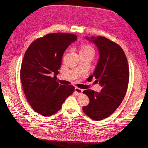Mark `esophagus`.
Here are the masks:
<instances>
[{"label": "esophagus", "mask_w": 148, "mask_h": 148, "mask_svg": "<svg viewBox=\"0 0 148 148\" xmlns=\"http://www.w3.org/2000/svg\"><path fill=\"white\" fill-rule=\"evenodd\" d=\"M74 92L76 93V94H77L78 95H80L82 94L83 92V90L79 88H75L74 89Z\"/></svg>", "instance_id": "34e87169"}]
</instances>
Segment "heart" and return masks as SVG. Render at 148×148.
<instances>
[{
    "label": "heart",
    "mask_w": 148,
    "mask_h": 148,
    "mask_svg": "<svg viewBox=\"0 0 148 148\" xmlns=\"http://www.w3.org/2000/svg\"><path fill=\"white\" fill-rule=\"evenodd\" d=\"M80 51H85V52H89L94 54V50L90 45H83L80 49Z\"/></svg>",
    "instance_id": "b5f03b06"
}]
</instances>
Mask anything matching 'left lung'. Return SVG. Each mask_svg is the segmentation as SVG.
I'll list each match as a JSON object with an SVG mask.
<instances>
[{
    "mask_svg": "<svg viewBox=\"0 0 148 148\" xmlns=\"http://www.w3.org/2000/svg\"><path fill=\"white\" fill-rule=\"evenodd\" d=\"M85 38L98 49L99 59L90 77H95L103 89L99 92L90 89L83 92L90 101L83 107V111L90 118L101 121L110 116L122 103L128 85L129 68L119 45L103 36Z\"/></svg>",
    "mask_w": 148,
    "mask_h": 148,
    "instance_id": "8db88e82",
    "label": "left lung"
}]
</instances>
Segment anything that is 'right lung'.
I'll return each mask as SVG.
<instances>
[{
    "mask_svg": "<svg viewBox=\"0 0 148 148\" xmlns=\"http://www.w3.org/2000/svg\"><path fill=\"white\" fill-rule=\"evenodd\" d=\"M71 34L54 33L34 41L25 52L20 79L27 101L33 109L44 116L58 112L74 90L57 82L62 59L68 47L77 40Z\"/></svg>",
    "mask_w": 148,
    "mask_h": 148,
    "instance_id": "right-lung-1",
    "label": "right lung"
}]
</instances>
